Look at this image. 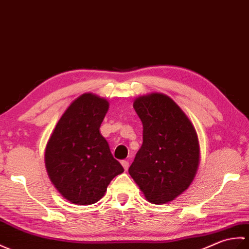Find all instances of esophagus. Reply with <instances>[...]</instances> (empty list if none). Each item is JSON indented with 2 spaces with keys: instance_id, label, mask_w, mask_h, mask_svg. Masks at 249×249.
Masks as SVG:
<instances>
[{
  "instance_id": "obj_1",
  "label": "esophagus",
  "mask_w": 249,
  "mask_h": 249,
  "mask_svg": "<svg viewBox=\"0 0 249 249\" xmlns=\"http://www.w3.org/2000/svg\"><path fill=\"white\" fill-rule=\"evenodd\" d=\"M121 165H123V167L124 170H128L129 168V162L128 161H121Z\"/></svg>"
}]
</instances>
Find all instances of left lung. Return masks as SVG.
Wrapping results in <instances>:
<instances>
[{
    "instance_id": "obj_1",
    "label": "left lung",
    "mask_w": 249,
    "mask_h": 249,
    "mask_svg": "<svg viewBox=\"0 0 249 249\" xmlns=\"http://www.w3.org/2000/svg\"><path fill=\"white\" fill-rule=\"evenodd\" d=\"M142 145L129 174L146 199L154 204L174 200L189 189L200 162V147L192 121L170 97L151 92L136 98Z\"/></svg>"
}]
</instances>
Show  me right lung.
<instances>
[{"label": "right lung", "instance_id": "right-lung-1", "mask_svg": "<svg viewBox=\"0 0 249 249\" xmlns=\"http://www.w3.org/2000/svg\"><path fill=\"white\" fill-rule=\"evenodd\" d=\"M108 107L107 99L83 93L65 110L47 142L48 176L71 203L89 206L99 201L113 178L124 173L100 132Z\"/></svg>", "mask_w": 249, "mask_h": 249}]
</instances>
